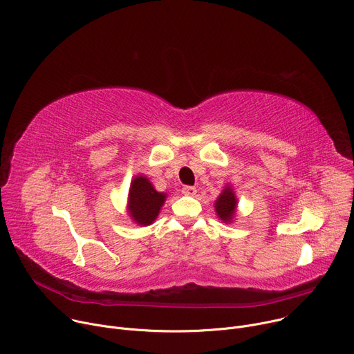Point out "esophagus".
<instances>
[{
	"label": "esophagus",
	"mask_w": 354,
	"mask_h": 354,
	"mask_svg": "<svg viewBox=\"0 0 354 354\" xmlns=\"http://www.w3.org/2000/svg\"><path fill=\"white\" fill-rule=\"evenodd\" d=\"M181 191H183L184 195H191V197H192V195L197 194V188L192 187V185H185V187H183Z\"/></svg>",
	"instance_id": "esophagus-1"
}]
</instances>
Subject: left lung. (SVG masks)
<instances>
[{"label":"left lung","mask_w":354,"mask_h":354,"mask_svg":"<svg viewBox=\"0 0 354 354\" xmlns=\"http://www.w3.org/2000/svg\"><path fill=\"white\" fill-rule=\"evenodd\" d=\"M234 208H236V198H234L232 188L227 187L218 197L215 203V211L223 222H230L232 216L234 215Z\"/></svg>","instance_id":"obj_1"}]
</instances>
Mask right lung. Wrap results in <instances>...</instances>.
Returning a JSON list of instances; mask_svg holds the SVG:
<instances>
[{"mask_svg":"<svg viewBox=\"0 0 354 354\" xmlns=\"http://www.w3.org/2000/svg\"><path fill=\"white\" fill-rule=\"evenodd\" d=\"M165 200V192H157L146 177L139 176L129 189V214L139 225H150L159 215Z\"/></svg>","mask_w":354,"mask_h":354,"instance_id":"add662e5","label":"right lung"}]
</instances>
